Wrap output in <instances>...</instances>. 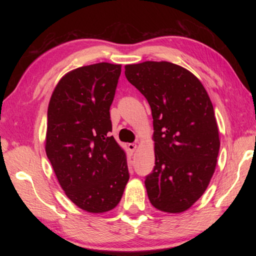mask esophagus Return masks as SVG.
Listing matches in <instances>:
<instances>
[{
    "label": "esophagus",
    "mask_w": 256,
    "mask_h": 256,
    "mask_svg": "<svg viewBox=\"0 0 256 256\" xmlns=\"http://www.w3.org/2000/svg\"><path fill=\"white\" fill-rule=\"evenodd\" d=\"M136 148H138V146H136V144H128V151H130V152H131V154H133L134 151L136 150Z\"/></svg>",
    "instance_id": "34e87169"
}]
</instances>
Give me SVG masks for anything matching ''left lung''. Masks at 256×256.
Returning a JSON list of instances; mask_svg holds the SVG:
<instances>
[{
    "mask_svg": "<svg viewBox=\"0 0 256 256\" xmlns=\"http://www.w3.org/2000/svg\"><path fill=\"white\" fill-rule=\"evenodd\" d=\"M125 76L152 112L154 168L144 180L149 200L160 211L180 214L202 196L216 170L220 140L209 94L192 72L166 60L128 64Z\"/></svg>",
    "mask_w": 256,
    "mask_h": 256,
    "instance_id": "1",
    "label": "left lung"
}]
</instances>
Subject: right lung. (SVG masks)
Returning a JSON list of instances; mask_svg holds the SVG:
<instances>
[{"mask_svg": "<svg viewBox=\"0 0 256 256\" xmlns=\"http://www.w3.org/2000/svg\"><path fill=\"white\" fill-rule=\"evenodd\" d=\"M120 68L102 62L68 72L47 110V157L66 196L90 214L114 209L130 178L125 151L110 136Z\"/></svg>", "mask_w": 256, "mask_h": 256, "instance_id": "1", "label": "right lung"}]
</instances>
